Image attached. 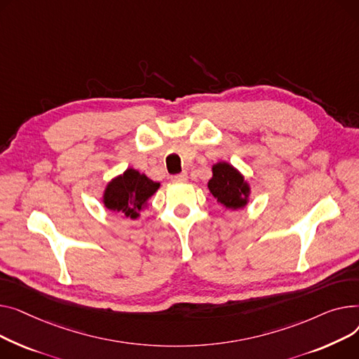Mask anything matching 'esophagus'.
<instances>
[{"label":"esophagus","mask_w":359,"mask_h":359,"mask_svg":"<svg viewBox=\"0 0 359 359\" xmlns=\"http://www.w3.org/2000/svg\"><path fill=\"white\" fill-rule=\"evenodd\" d=\"M187 178H188L187 172H181V174H177V175L171 177L172 181H187Z\"/></svg>","instance_id":"1"}]
</instances>
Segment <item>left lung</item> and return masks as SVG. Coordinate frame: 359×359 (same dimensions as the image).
Wrapping results in <instances>:
<instances>
[{"label":"left lung","mask_w":359,"mask_h":359,"mask_svg":"<svg viewBox=\"0 0 359 359\" xmlns=\"http://www.w3.org/2000/svg\"><path fill=\"white\" fill-rule=\"evenodd\" d=\"M212 172L207 187L217 203L229 210H241L249 204L250 184L238 168L222 161L212 166Z\"/></svg>","instance_id":"left-lung-1"}]
</instances>
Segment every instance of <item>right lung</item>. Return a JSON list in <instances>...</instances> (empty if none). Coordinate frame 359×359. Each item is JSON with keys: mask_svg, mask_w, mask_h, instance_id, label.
<instances>
[{"mask_svg": "<svg viewBox=\"0 0 359 359\" xmlns=\"http://www.w3.org/2000/svg\"><path fill=\"white\" fill-rule=\"evenodd\" d=\"M159 187V182L133 168H128L107 182L101 201L109 212L136 220L140 217V212L149 207V198L156 194Z\"/></svg>", "mask_w": 359, "mask_h": 359, "instance_id": "1", "label": "right lung"}]
</instances>
